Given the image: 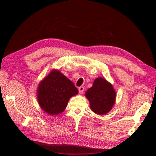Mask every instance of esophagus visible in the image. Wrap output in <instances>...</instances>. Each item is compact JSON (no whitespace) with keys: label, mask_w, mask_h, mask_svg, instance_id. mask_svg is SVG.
I'll list each match as a JSON object with an SVG mask.
<instances>
[{"label":"esophagus","mask_w":156,"mask_h":156,"mask_svg":"<svg viewBox=\"0 0 156 156\" xmlns=\"http://www.w3.org/2000/svg\"><path fill=\"white\" fill-rule=\"evenodd\" d=\"M84 88L83 87H80L79 88V94H82L83 92V91H84Z\"/></svg>","instance_id":"obj_1"}]
</instances>
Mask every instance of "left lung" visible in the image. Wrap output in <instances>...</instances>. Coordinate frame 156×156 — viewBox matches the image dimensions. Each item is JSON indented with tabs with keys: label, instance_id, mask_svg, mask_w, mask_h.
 Instances as JSON below:
<instances>
[{
	"label": "left lung",
	"instance_id": "obj_1",
	"mask_svg": "<svg viewBox=\"0 0 156 156\" xmlns=\"http://www.w3.org/2000/svg\"><path fill=\"white\" fill-rule=\"evenodd\" d=\"M89 100L91 110L99 115L109 112L116 100V92L112 85L107 80L98 77L94 81L93 85L85 93Z\"/></svg>",
	"mask_w": 156,
	"mask_h": 156
}]
</instances>
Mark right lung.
Listing matches in <instances>:
<instances>
[{
  "instance_id": "obj_1",
  "label": "right lung",
  "mask_w": 156,
  "mask_h": 156,
  "mask_svg": "<svg viewBox=\"0 0 156 156\" xmlns=\"http://www.w3.org/2000/svg\"><path fill=\"white\" fill-rule=\"evenodd\" d=\"M78 94V90L58 70L53 69L39 84L37 98L40 107L49 115L62 112L69 99Z\"/></svg>"
}]
</instances>
